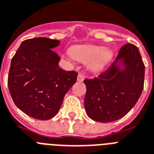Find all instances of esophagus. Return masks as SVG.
<instances>
[{"instance_id":"esophagus-1","label":"esophagus","mask_w":154,"mask_h":154,"mask_svg":"<svg viewBox=\"0 0 154 154\" xmlns=\"http://www.w3.org/2000/svg\"><path fill=\"white\" fill-rule=\"evenodd\" d=\"M85 76L84 73H80L79 74H78V76H77V81H82L85 79Z\"/></svg>"}]
</instances>
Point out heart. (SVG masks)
Instances as JSON below:
<instances>
[{
    "mask_svg": "<svg viewBox=\"0 0 154 154\" xmlns=\"http://www.w3.org/2000/svg\"><path fill=\"white\" fill-rule=\"evenodd\" d=\"M71 54L75 59L82 62H92V70L101 69L111 59L112 53L105 51L104 47L97 46H77L71 50Z\"/></svg>",
    "mask_w": 154,
    "mask_h": 154,
    "instance_id": "b5f03b06",
    "label": "heart"
}]
</instances>
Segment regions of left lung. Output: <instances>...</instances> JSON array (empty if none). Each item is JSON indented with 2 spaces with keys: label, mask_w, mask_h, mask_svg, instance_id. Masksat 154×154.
I'll return each instance as SVG.
<instances>
[{
  "label": "left lung",
  "mask_w": 154,
  "mask_h": 154,
  "mask_svg": "<svg viewBox=\"0 0 154 154\" xmlns=\"http://www.w3.org/2000/svg\"><path fill=\"white\" fill-rule=\"evenodd\" d=\"M124 60L121 71L115 63ZM145 65L135 45L127 43L112 65L98 77L84 80L86 85L85 108L89 118L110 122L122 118L138 102L144 88Z\"/></svg>",
  "instance_id": "left-lung-1"
}]
</instances>
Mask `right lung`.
<instances>
[{"label":"right lung","mask_w":154,"mask_h":154,"mask_svg":"<svg viewBox=\"0 0 154 154\" xmlns=\"http://www.w3.org/2000/svg\"><path fill=\"white\" fill-rule=\"evenodd\" d=\"M59 42L46 37L26 39L12 58L8 86L12 100L19 109L36 119L53 118L77 81V71L58 66L60 57L52 49Z\"/></svg>","instance_id":"1"}]
</instances>
